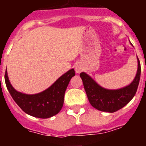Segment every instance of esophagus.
<instances>
[{"label":"esophagus","instance_id":"34e87169","mask_svg":"<svg viewBox=\"0 0 146 146\" xmlns=\"http://www.w3.org/2000/svg\"><path fill=\"white\" fill-rule=\"evenodd\" d=\"M82 67L80 66H78V65H77L75 66V72H77V73H80V72H81V71H82Z\"/></svg>","mask_w":146,"mask_h":146}]
</instances>
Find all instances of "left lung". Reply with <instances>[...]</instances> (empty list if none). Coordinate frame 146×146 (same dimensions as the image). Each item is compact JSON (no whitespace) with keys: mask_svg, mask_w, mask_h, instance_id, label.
<instances>
[{"mask_svg":"<svg viewBox=\"0 0 146 146\" xmlns=\"http://www.w3.org/2000/svg\"><path fill=\"white\" fill-rule=\"evenodd\" d=\"M130 44H131V42ZM140 73L141 67L137 58V70L133 81L121 88L112 90L104 88L86 72H81L80 76L90 104L100 111L114 113L123 108L135 96L140 82Z\"/></svg>","mask_w":146,"mask_h":146,"instance_id":"1","label":"left lung"}]
</instances>
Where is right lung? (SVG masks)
Here are the masks:
<instances>
[{
    "label": "right lung",
    "mask_w": 146,
    "mask_h": 146,
    "mask_svg": "<svg viewBox=\"0 0 146 146\" xmlns=\"http://www.w3.org/2000/svg\"><path fill=\"white\" fill-rule=\"evenodd\" d=\"M74 75V69H70L48 88L35 94H23L15 90L9 80L7 71L5 73V82L11 97L25 113L36 118H48L60 111L66 88Z\"/></svg>",
    "instance_id": "1"
}]
</instances>
